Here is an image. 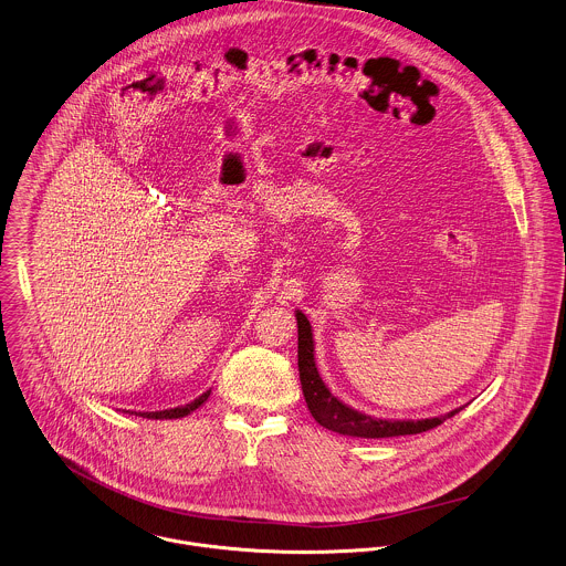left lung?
<instances>
[{
	"label": "left lung",
	"instance_id": "1",
	"mask_svg": "<svg viewBox=\"0 0 566 566\" xmlns=\"http://www.w3.org/2000/svg\"><path fill=\"white\" fill-rule=\"evenodd\" d=\"M295 317H297V365H300L302 391H304L308 411L324 429L340 436L367 438V440L416 436V433H424L440 427L444 420H449L454 413L461 411L459 407L447 416L424 418V420H380L343 405L337 396L331 394V389L326 387V382L317 371L311 322L302 311H295Z\"/></svg>",
	"mask_w": 566,
	"mask_h": 566
}]
</instances>
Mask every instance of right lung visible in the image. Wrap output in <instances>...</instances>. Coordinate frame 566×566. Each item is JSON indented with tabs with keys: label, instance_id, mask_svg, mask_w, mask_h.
Segmentation results:
<instances>
[{
	"label": "right lung",
	"instance_id": "right-lung-1",
	"mask_svg": "<svg viewBox=\"0 0 566 566\" xmlns=\"http://www.w3.org/2000/svg\"><path fill=\"white\" fill-rule=\"evenodd\" d=\"M208 396H210V391H206L203 396H199L197 400H192V402L186 405V407H175V409H166V411H146V413H137V416L150 418V420H175V418H184V416L192 413L195 409H199V407L208 400Z\"/></svg>",
	"mask_w": 566,
	"mask_h": 566
}]
</instances>
